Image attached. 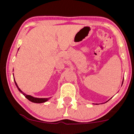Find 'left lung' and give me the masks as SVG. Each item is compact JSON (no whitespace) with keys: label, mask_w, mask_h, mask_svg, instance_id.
I'll list each match as a JSON object with an SVG mask.
<instances>
[{"label":"left lung","mask_w":134,"mask_h":134,"mask_svg":"<svg viewBox=\"0 0 134 134\" xmlns=\"http://www.w3.org/2000/svg\"><path fill=\"white\" fill-rule=\"evenodd\" d=\"M124 81V80H123ZM122 84H123V81H122Z\"/></svg>","instance_id":"1"}]
</instances>
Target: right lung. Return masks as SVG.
<instances>
[{"label": "right lung", "instance_id": "obj_1", "mask_svg": "<svg viewBox=\"0 0 134 134\" xmlns=\"http://www.w3.org/2000/svg\"><path fill=\"white\" fill-rule=\"evenodd\" d=\"M14 81H15V83L16 86H17V87L18 88V89H19V90L20 92H21L22 94H23L25 96L26 98L28 99L29 101L32 102H34V103H43V102H46L49 99V98H36V97H34L32 96H30V95H27L25 93H24L22 92L21 90H20V89L19 87H18V86L17 85L16 83V81L15 80V79H14Z\"/></svg>", "mask_w": 134, "mask_h": 134}]
</instances>
